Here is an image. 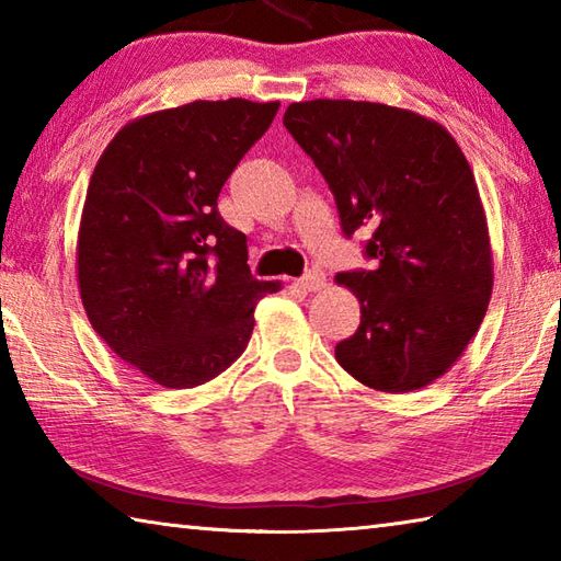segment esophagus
<instances>
[{"label":"esophagus","mask_w":561,"mask_h":561,"mask_svg":"<svg viewBox=\"0 0 561 561\" xmlns=\"http://www.w3.org/2000/svg\"><path fill=\"white\" fill-rule=\"evenodd\" d=\"M295 285L302 288L305 293H320L327 285V276L322 271H310V273H305L300 280H295Z\"/></svg>","instance_id":"obj_1"}]
</instances>
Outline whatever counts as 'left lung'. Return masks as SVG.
<instances>
[{"label": "left lung", "mask_w": 561, "mask_h": 561, "mask_svg": "<svg viewBox=\"0 0 561 561\" xmlns=\"http://www.w3.org/2000/svg\"><path fill=\"white\" fill-rule=\"evenodd\" d=\"M285 129L324 175L352 237L371 227V271L336 273L362 324L334 348L358 383L410 393L445 376L493 290L489 225L471 165L435 119L378 102H293Z\"/></svg>", "instance_id": "left-lung-1"}]
</instances>
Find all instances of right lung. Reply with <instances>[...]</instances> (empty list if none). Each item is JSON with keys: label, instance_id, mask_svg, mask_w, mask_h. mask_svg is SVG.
<instances>
[{"label": "right lung", "instance_id": "right-lung-1", "mask_svg": "<svg viewBox=\"0 0 561 561\" xmlns=\"http://www.w3.org/2000/svg\"><path fill=\"white\" fill-rule=\"evenodd\" d=\"M280 102L197 100L139 116L100 156L78 231L92 330L163 388H195L237 362L253 308L278 280L249 271L247 237L217 209L221 185Z\"/></svg>", "mask_w": 561, "mask_h": 561}]
</instances>
